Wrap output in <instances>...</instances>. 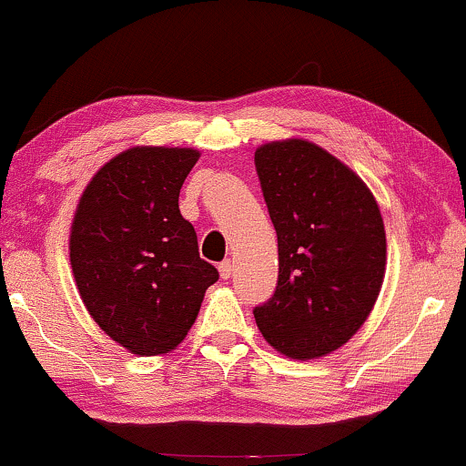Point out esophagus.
I'll use <instances>...</instances> for the list:
<instances>
[{"mask_svg":"<svg viewBox=\"0 0 466 466\" xmlns=\"http://www.w3.org/2000/svg\"><path fill=\"white\" fill-rule=\"evenodd\" d=\"M218 271H220V278H222V279H228V278H231V273H233L231 258H225V260H222V263L218 265Z\"/></svg>","mask_w":466,"mask_h":466,"instance_id":"1","label":"esophagus"}]
</instances>
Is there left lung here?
<instances>
[{"instance_id":"8db88e82","label":"left lung","mask_w":466,"mask_h":466,"mask_svg":"<svg viewBox=\"0 0 466 466\" xmlns=\"http://www.w3.org/2000/svg\"><path fill=\"white\" fill-rule=\"evenodd\" d=\"M254 165L278 233V286L254 308L260 333L292 359L343 346L371 314L386 233L365 182L320 146H260Z\"/></svg>"}]
</instances>
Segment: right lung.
<instances>
[{
	"label": "right lung",
	"mask_w": 466,
	"mask_h": 466,
	"mask_svg": "<svg viewBox=\"0 0 466 466\" xmlns=\"http://www.w3.org/2000/svg\"><path fill=\"white\" fill-rule=\"evenodd\" d=\"M199 152L131 148L88 184L69 235V260L93 320L139 356L174 350L218 269L199 257L177 208Z\"/></svg>",
	"instance_id": "obj_1"
}]
</instances>
